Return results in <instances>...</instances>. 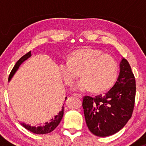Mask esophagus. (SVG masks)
I'll use <instances>...</instances> for the list:
<instances>
[{"label":"esophagus","instance_id":"1","mask_svg":"<svg viewBox=\"0 0 146 146\" xmlns=\"http://www.w3.org/2000/svg\"><path fill=\"white\" fill-rule=\"evenodd\" d=\"M73 95H74L75 97H76V98H80V99L82 98V95L81 94H78V93H74V94H73Z\"/></svg>","mask_w":146,"mask_h":146}]
</instances>
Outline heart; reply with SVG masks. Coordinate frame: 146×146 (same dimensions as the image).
Wrapping results in <instances>:
<instances>
[{"instance_id": "1", "label": "heart", "mask_w": 146, "mask_h": 146, "mask_svg": "<svg viewBox=\"0 0 146 146\" xmlns=\"http://www.w3.org/2000/svg\"><path fill=\"white\" fill-rule=\"evenodd\" d=\"M62 78L68 86H72L79 77H82L74 89L101 93L110 89L118 78L119 64L115 58L96 48H82L71 53L69 60L60 64ZM80 73V74L79 73Z\"/></svg>"}]
</instances>
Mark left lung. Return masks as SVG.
<instances>
[{
    "label": "left lung",
    "mask_w": 146,
    "mask_h": 146,
    "mask_svg": "<svg viewBox=\"0 0 146 146\" xmlns=\"http://www.w3.org/2000/svg\"><path fill=\"white\" fill-rule=\"evenodd\" d=\"M115 85L105 95L83 98L82 107L88 129L98 137H108L119 131L132 117L136 82L131 67L125 58Z\"/></svg>",
    "instance_id": "obj_1"
}]
</instances>
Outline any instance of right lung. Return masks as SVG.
Wrapping results in <instances>:
<instances>
[{"mask_svg":"<svg viewBox=\"0 0 146 146\" xmlns=\"http://www.w3.org/2000/svg\"><path fill=\"white\" fill-rule=\"evenodd\" d=\"M31 56V51H29V53H27V54H25V56H23L22 58L19 59V60L16 63L15 66L13 68V69L11 70V73H10L9 79H8V81H10L11 79L12 78V77L14 76V75L16 73V72L17 71V70L19 68V66H21V64L23 62H24L25 60H27L28 58H29ZM66 98H65V101H66ZM64 115V106L62 107V110L59 112V113L58 115H56L53 118L51 119L49 121L44 123V125H40V126H31L29 124H26L25 123H22L21 122V125L24 127L25 128H26L27 130H29L30 132H33L34 134H38V135H44V134H47L53 131L55 128L59 125V123L61 121Z\"/></svg>","mask_w":146,"mask_h":146,"instance_id":"right-lung-1","label":"right lung"}]
</instances>
